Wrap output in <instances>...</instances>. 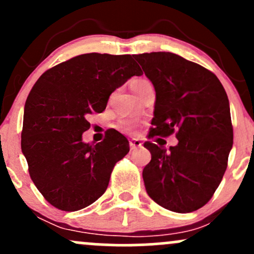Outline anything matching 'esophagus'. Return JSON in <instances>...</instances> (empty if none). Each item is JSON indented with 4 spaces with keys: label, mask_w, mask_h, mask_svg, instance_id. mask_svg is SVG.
I'll list each match as a JSON object with an SVG mask.
<instances>
[{
    "label": "esophagus",
    "mask_w": 254,
    "mask_h": 254,
    "mask_svg": "<svg viewBox=\"0 0 254 254\" xmlns=\"http://www.w3.org/2000/svg\"><path fill=\"white\" fill-rule=\"evenodd\" d=\"M142 142L139 141V139H137V138H132V139H130V148H131V150H135V149H137V148H141L142 147Z\"/></svg>",
    "instance_id": "obj_1"
}]
</instances>
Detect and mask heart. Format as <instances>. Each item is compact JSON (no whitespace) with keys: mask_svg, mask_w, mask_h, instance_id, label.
<instances>
[{"mask_svg":"<svg viewBox=\"0 0 254 254\" xmlns=\"http://www.w3.org/2000/svg\"><path fill=\"white\" fill-rule=\"evenodd\" d=\"M145 82H148V81L144 80V78H137V80H133L132 82H131V88H132L133 92H135L139 86H142V84ZM136 127H137V122L132 118H123L121 119V122H119V127H121V130L125 131V132H131V131H133V129H135Z\"/></svg>","mask_w":254,"mask_h":254,"instance_id":"obj_1","label":"heart"}]
</instances>
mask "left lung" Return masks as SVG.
Returning <instances> with one entry per match:
<instances>
[{"instance_id":"8db88e82","label":"left lung","mask_w":254,"mask_h":254,"mask_svg":"<svg viewBox=\"0 0 254 254\" xmlns=\"http://www.w3.org/2000/svg\"><path fill=\"white\" fill-rule=\"evenodd\" d=\"M156 93L149 138L176 132L170 150L147 141V193L174 212L198 210L222 180L233 147L229 100L222 83L199 64L172 52L135 55Z\"/></svg>"}]
</instances>
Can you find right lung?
<instances>
[{
  "label": "right lung",
  "mask_w": 254,
  "mask_h": 254,
  "mask_svg": "<svg viewBox=\"0 0 254 254\" xmlns=\"http://www.w3.org/2000/svg\"><path fill=\"white\" fill-rule=\"evenodd\" d=\"M141 75L130 55L84 54L46 70L25 104L21 150L34 185L55 208L76 211L94 203L109 186L113 167L129 142L107 130L97 144L84 143L87 117L106 109L111 93Z\"/></svg>",
  "instance_id": "add662e5"
}]
</instances>
